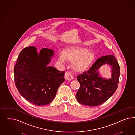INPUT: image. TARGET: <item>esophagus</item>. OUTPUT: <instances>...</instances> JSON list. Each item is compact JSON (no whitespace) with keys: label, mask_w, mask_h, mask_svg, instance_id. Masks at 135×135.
I'll list each match as a JSON object with an SVG mask.
<instances>
[{"label":"esophagus","mask_w":135,"mask_h":135,"mask_svg":"<svg viewBox=\"0 0 135 135\" xmlns=\"http://www.w3.org/2000/svg\"><path fill=\"white\" fill-rule=\"evenodd\" d=\"M65 78L67 80L71 81V80L73 79V76L72 74L71 73L69 72H66L65 74Z\"/></svg>","instance_id":"34e87169"}]
</instances>
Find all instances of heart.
Wrapping results in <instances>:
<instances>
[{
	"instance_id": "heart-1",
	"label": "heart",
	"mask_w": 135,
	"mask_h": 135,
	"mask_svg": "<svg viewBox=\"0 0 135 135\" xmlns=\"http://www.w3.org/2000/svg\"><path fill=\"white\" fill-rule=\"evenodd\" d=\"M94 53L86 48L80 46H70L64 52L59 53V59L62 62L67 60L72 62V66L76 71L80 72L88 68L94 61Z\"/></svg>"
}]
</instances>
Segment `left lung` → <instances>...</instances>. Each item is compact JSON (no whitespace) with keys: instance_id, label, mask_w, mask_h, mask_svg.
Here are the masks:
<instances>
[{"instance_id":"8db88e82","label":"left lung","mask_w":135,"mask_h":135,"mask_svg":"<svg viewBox=\"0 0 135 135\" xmlns=\"http://www.w3.org/2000/svg\"><path fill=\"white\" fill-rule=\"evenodd\" d=\"M105 64L113 67L112 78L109 79L99 76L98 70ZM119 76L120 66L113 55L98 58L89 70L79 74L77 77L80 84L76 95L78 102L90 106H98L105 102L117 89Z\"/></svg>"}]
</instances>
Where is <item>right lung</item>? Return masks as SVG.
<instances>
[{"label":"right lung","mask_w":135,"mask_h":135,"mask_svg":"<svg viewBox=\"0 0 135 135\" xmlns=\"http://www.w3.org/2000/svg\"><path fill=\"white\" fill-rule=\"evenodd\" d=\"M54 52L44 48L40 52L35 46L23 49L14 66V80L19 93L37 106L50 103L59 86L64 82V71L47 66Z\"/></svg>","instance_id":"obj_1"}]
</instances>
